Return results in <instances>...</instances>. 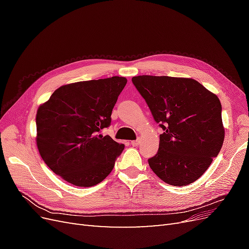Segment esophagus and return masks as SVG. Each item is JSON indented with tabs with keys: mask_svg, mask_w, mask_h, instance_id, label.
Wrapping results in <instances>:
<instances>
[{
	"mask_svg": "<svg viewBox=\"0 0 249 249\" xmlns=\"http://www.w3.org/2000/svg\"><path fill=\"white\" fill-rule=\"evenodd\" d=\"M131 143H132V145H133V146H138V145L140 144V140H139V139H137V140H134V141H132Z\"/></svg>",
	"mask_w": 249,
	"mask_h": 249,
	"instance_id": "1",
	"label": "esophagus"
}]
</instances>
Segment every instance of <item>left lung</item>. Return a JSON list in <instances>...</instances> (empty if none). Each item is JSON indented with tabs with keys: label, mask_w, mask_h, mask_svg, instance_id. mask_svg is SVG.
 Here are the masks:
<instances>
[{
	"label": "left lung",
	"mask_w": 249,
	"mask_h": 249,
	"mask_svg": "<svg viewBox=\"0 0 249 249\" xmlns=\"http://www.w3.org/2000/svg\"><path fill=\"white\" fill-rule=\"evenodd\" d=\"M132 82L164 131L149 167L172 186L195 182L222 147L219 99L193 79L138 76Z\"/></svg>",
	"instance_id": "obj_1"
}]
</instances>
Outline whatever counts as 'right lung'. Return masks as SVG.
Segmentation results:
<instances>
[{
	"label": "right lung",
	"mask_w": 249,
	"mask_h": 249,
	"mask_svg": "<svg viewBox=\"0 0 249 249\" xmlns=\"http://www.w3.org/2000/svg\"><path fill=\"white\" fill-rule=\"evenodd\" d=\"M124 77L72 83L55 90L37 110V147L66 182L91 187L106 178L124 145L101 132L111 124Z\"/></svg>",
	"instance_id": "1"
}]
</instances>
